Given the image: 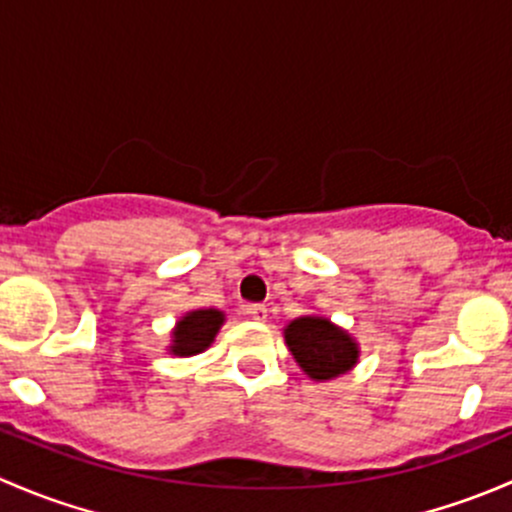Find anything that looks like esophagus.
<instances>
[{"instance_id": "1", "label": "esophagus", "mask_w": 512, "mask_h": 512, "mask_svg": "<svg viewBox=\"0 0 512 512\" xmlns=\"http://www.w3.org/2000/svg\"><path fill=\"white\" fill-rule=\"evenodd\" d=\"M245 312L250 314V319H255V322H265V319H267L265 304H247Z\"/></svg>"}]
</instances>
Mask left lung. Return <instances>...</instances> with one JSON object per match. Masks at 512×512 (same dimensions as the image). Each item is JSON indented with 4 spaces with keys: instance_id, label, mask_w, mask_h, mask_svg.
<instances>
[{
    "instance_id": "obj_1",
    "label": "left lung",
    "mask_w": 512,
    "mask_h": 512,
    "mask_svg": "<svg viewBox=\"0 0 512 512\" xmlns=\"http://www.w3.org/2000/svg\"><path fill=\"white\" fill-rule=\"evenodd\" d=\"M285 344L312 381H332L359 364V342L322 314H304L285 327Z\"/></svg>"
}]
</instances>
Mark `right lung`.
I'll return each mask as SVG.
<instances>
[{
  "mask_svg": "<svg viewBox=\"0 0 512 512\" xmlns=\"http://www.w3.org/2000/svg\"><path fill=\"white\" fill-rule=\"evenodd\" d=\"M225 324V312L215 307L190 309L175 322L170 332L168 354L173 356H195L203 354L218 337L220 327Z\"/></svg>",
  "mask_w": 512,
  "mask_h": 512,
  "instance_id": "obj_1",
  "label": "right lung"
}]
</instances>
